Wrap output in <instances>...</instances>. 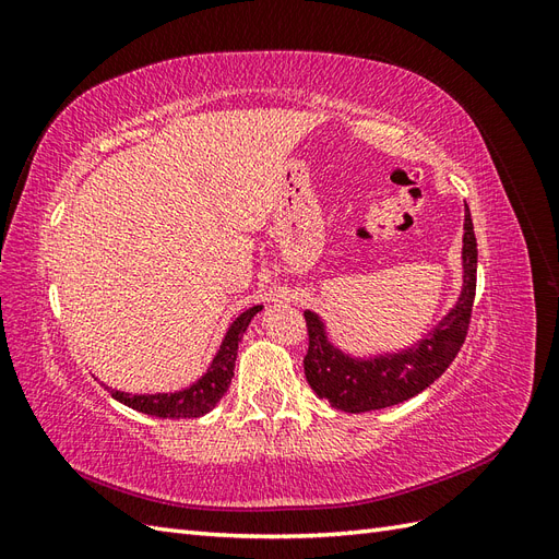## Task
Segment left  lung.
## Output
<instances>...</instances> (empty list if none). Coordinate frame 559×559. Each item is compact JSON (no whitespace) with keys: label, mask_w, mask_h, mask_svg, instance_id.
<instances>
[{"label":"left lung","mask_w":559,"mask_h":559,"mask_svg":"<svg viewBox=\"0 0 559 559\" xmlns=\"http://www.w3.org/2000/svg\"><path fill=\"white\" fill-rule=\"evenodd\" d=\"M464 286L454 308L438 326L408 349L380 357L357 359L337 349L326 335L324 321L306 310L310 347L306 354V378L319 399H326L335 411L368 413L389 408L417 396L441 378L466 341L473 298H476L478 245L471 212L464 216Z\"/></svg>","instance_id":"1"}]
</instances>
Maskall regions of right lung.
Returning a JSON list of instances; mask_svg holds the SVG:
<instances>
[{
    "label": "right lung",
    "instance_id": "right-lung-1",
    "mask_svg": "<svg viewBox=\"0 0 559 559\" xmlns=\"http://www.w3.org/2000/svg\"><path fill=\"white\" fill-rule=\"evenodd\" d=\"M261 308H249L228 326L222 347H218L216 357L212 359L207 373L202 376L191 386L181 389V392L173 394H126L111 389V396L116 401L126 403L128 408L140 411L151 417L163 419H186V417H202L207 415L214 405L222 401V396L228 392L233 380L235 359H238V345L242 343V335L249 326L251 317Z\"/></svg>",
    "mask_w": 559,
    "mask_h": 559
}]
</instances>
